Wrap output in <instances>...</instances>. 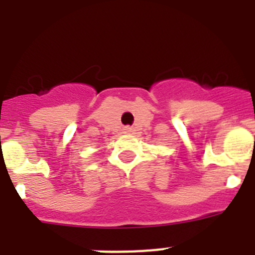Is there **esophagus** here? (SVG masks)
Instances as JSON below:
<instances>
[{"mask_svg": "<svg viewBox=\"0 0 255 255\" xmlns=\"http://www.w3.org/2000/svg\"><path fill=\"white\" fill-rule=\"evenodd\" d=\"M131 131H132V129L130 128V126H125V128H124V132H126V134H129V132H131Z\"/></svg>", "mask_w": 255, "mask_h": 255, "instance_id": "esophagus-1", "label": "esophagus"}]
</instances>
